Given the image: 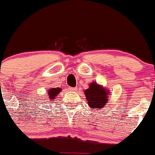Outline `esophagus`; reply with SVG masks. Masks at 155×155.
<instances>
[{
    "instance_id": "esophagus-1",
    "label": "esophagus",
    "mask_w": 155,
    "mask_h": 155,
    "mask_svg": "<svg viewBox=\"0 0 155 155\" xmlns=\"http://www.w3.org/2000/svg\"><path fill=\"white\" fill-rule=\"evenodd\" d=\"M70 90H71L73 92H75L78 90V88L77 87H70Z\"/></svg>"
}]
</instances>
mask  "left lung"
Listing matches in <instances>:
<instances>
[{"instance_id": "8db88e82", "label": "left lung", "mask_w": 155, "mask_h": 155, "mask_svg": "<svg viewBox=\"0 0 155 155\" xmlns=\"http://www.w3.org/2000/svg\"><path fill=\"white\" fill-rule=\"evenodd\" d=\"M88 105L92 109H101L108 103L109 90L97 82L89 83V88L84 90Z\"/></svg>"}]
</instances>
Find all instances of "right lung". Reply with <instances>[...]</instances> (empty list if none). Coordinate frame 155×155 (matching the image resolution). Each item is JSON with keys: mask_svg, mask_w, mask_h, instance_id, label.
<instances>
[{"mask_svg": "<svg viewBox=\"0 0 155 155\" xmlns=\"http://www.w3.org/2000/svg\"><path fill=\"white\" fill-rule=\"evenodd\" d=\"M62 91V89L61 88H51L49 89V90L47 91V96H48V98H47V100H49V101H53V100L56 97V96Z\"/></svg>", "mask_w": 155, "mask_h": 155, "instance_id": "right-lung-1", "label": "right lung"}]
</instances>
